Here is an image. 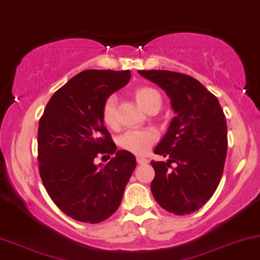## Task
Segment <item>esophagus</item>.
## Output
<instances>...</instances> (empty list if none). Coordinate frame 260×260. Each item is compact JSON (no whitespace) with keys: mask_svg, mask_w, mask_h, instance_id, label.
Segmentation results:
<instances>
[{"mask_svg":"<svg viewBox=\"0 0 260 260\" xmlns=\"http://www.w3.org/2000/svg\"><path fill=\"white\" fill-rule=\"evenodd\" d=\"M137 161H138V164H140V165H144V164H147V159L146 158H141V157H138L137 158Z\"/></svg>","mask_w":260,"mask_h":260,"instance_id":"34e87169","label":"esophagus"}]
</instances>
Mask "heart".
Segmentation results:
<instances>
[{
	"instance_id": "heart-1",
	"label": "heart",
	"mask_w": 260,
	"mask_h": 260,
	"mask_svg": "<svg viewBox=\"0 0 260 260\" xmlns=\"http://www.w3.org/2000/svg\"><path fill=\"white\" fill-rule=\"evenodd\" d=\"M136 100L141 108L146 112L157 107L159 108L161 103L160 94L158 90L151 86H140L136 90ZM116 102L115 95H110L105 100L102 106L101 115L102 120L107 126H116ZM157 133L153 129H129L124 132L119 138V145L123 150L132 152L134 154L143 155L147 153L152 145L157 140Z\"/></svg>"
}]
</instances>
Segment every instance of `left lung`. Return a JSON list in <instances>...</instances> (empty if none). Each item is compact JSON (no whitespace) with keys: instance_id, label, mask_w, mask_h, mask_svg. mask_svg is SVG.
Returning <instances> with one entry per match:
<instances>
[{"instance_id":"left-lung-1","label":"left lung","mask_w":260,"mask_h":260,"mask_svg":"<svg viewBox=\"0 0 260 260\" xmlns=\"http://www.w3.org/2000/svg\"><path fill=\"white\" fill-rule=\"evenodd\" d=\"M164 90L175 117L154 153L151 191L158 205L176 215L199 210L221 181L227 155V122L219 100L197 79L168 70L138 71Z\"/></svg>"}]
</instances>
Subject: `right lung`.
I'll use <instances>...</instances> for the list:
<instances>
[{
    "label": "right lung",
    "mask_w": 260,
    "mask_h": 260,
    "mask_svg": "<svg viewBox=\"0 0 260 260\" xmlns=\"http://www.w3.org/2000/svg\"><path fill=\"white\" fill-rule=\"evenodd\" d=\"M129 78V70L79 72L54 92L40 117V177L58 208L81 222L99 223L116 212L137 166L134 154L116 151L101 115L105 100ZM106 153L116 157L96 166L93 159Z\"/></svg>",
    "instance_id": "right-lung-1"
}]
</instances>
